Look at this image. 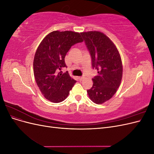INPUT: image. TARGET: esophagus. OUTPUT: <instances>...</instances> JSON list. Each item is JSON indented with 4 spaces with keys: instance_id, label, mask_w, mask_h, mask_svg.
<instances>
[{
    "instance_id": "esophagus-1",
    "label": "esophagus",
    "mask_w": 154,
    "mask_h": 154,
    "mask_svg": "<svg viewBox=\"0 0 154 154\" xmlns=\"http://www.w3.org/2000/svg\"><path fill=\"white\" fill-rule=\"evenodd\" d=\"M78 79H79V80H80V81H82V80H83V79H84V77L80 76V77H78Z\"/></svg>"
}]
</instances>
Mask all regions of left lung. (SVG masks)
<instances>
[{
    "instance_id": "1",
    "label": "left lung",
    "mask_w": 154,
    "mask_h": 154,
    "mask_svg": "<svg viewBox=\"0 0 154 154\" xmlns=\"http://www.w3.org/2000/svg\"><path fill=\"white\" fill-rule=\"evenodd\" d=\"M91 54L92 66L97 71L92 80L93 85L87 90L90 99L102 104L112 97L119 87L123 66L119 51L108 36L100 31L81 32Z\"/></svg>"
}]
</instances>
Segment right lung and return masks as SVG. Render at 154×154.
Masks as SVG:
<instances>
[{
	"label": "right lung",
	"mask_w": 154,
	"mask_h": 154,
	"mask_svg": "<svg viewBox=\"0 0 154 154\" xmlns=\"http://www.w3.org/2000/svg\"><path fill=\"white\" fill-rule=\"evenodd\" d=\"M81 33L71 31H54L41 42L35 54L33 71L36 84L45 98L60 103L67 98L76 82L67 71L65 57L71 46L82 42Z\"/></svg>",
	"instance_id": "1"
}]
</instances>
